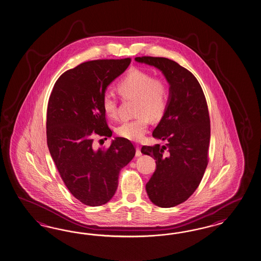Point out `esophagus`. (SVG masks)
I'll return each instance as SVG.
<instances>
[{
  "label": "esophagus",
  "mask_w": 261,
  "mask_h": 261,
  "mask_svg": "<svg viewBox=\"0 0 261 261\" xmlns=\"http://www.w3.org/2000/svg\"><path fill=\"white\" fill-rule=\"evenodd\" d=\"M141 147L139 146V145H137V147H136V156H141Z\"/></svg>",
  "instance_id": "1"
}]
</instances>
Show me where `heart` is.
<instances>
[{"label":"heart","mask_w":261,"mask_h":261,"mask_svg":"<svg viewBox=\"0 0 261 261\" xmlns=\"http://www.w3.org/2000/svg\"><path fill=\"white\" fill-rule=\"evenodd\" d=\"M118 91L123 99H135L134 120H125L117 128V133L128 141L142 140L148 130L150 118H162L169 101V87L164 79L153 77L151 73L132 69L121 79ZM101 106L106 115L115 118L118 114V99L114 92L106 90L101 97Z\"/></svg>","instance_id":"obj_1"}]
</instances>
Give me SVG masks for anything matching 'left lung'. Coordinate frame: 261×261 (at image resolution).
<instances>
[{
  "label": "left lung",
  "instance_id": "8db88e82",
  "mask_svg": "<svg viewBox=\"0 0 261 261\" xmlns=\"http://www.w3.org/2000/svg\"><path fill=\"white\" fill-rule=\"evenodd\" d=\"M135 61L162 71L169 84V101L153 131L165 145L142 146L156 168L146 184L154 204L169 208L187 200L200 184L208 164L210 118L204 93L190 71L167 58L137 57Z\"/></svg>",
  "mask_w": 261,
  "mask_h": 261
}]
</instances>
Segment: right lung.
<instances>
[{"label": "right lung", "instance_id": "1", "mask_svg": "<svg viewBox=\"0 0 261 261\" xmlns=\"http://www.w3.org/2000/svg\"><path fill=\"white\" fill-rule=\"evenodd\" d=\"M131 59L97 60L64 72L51 92L46 118L50 155L71 194L88 206L107 203L115 195L120 170L132 161L134 145L117 137L110 147L96 149L94 135L111 137L101 97Z\"/></svg>", "mask_w": 261, "mask_h": 261}]
</instances>
